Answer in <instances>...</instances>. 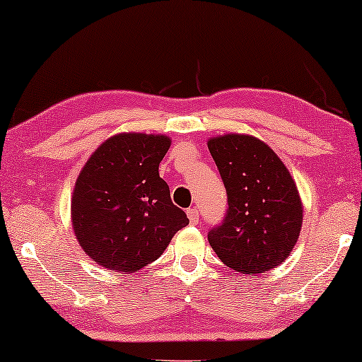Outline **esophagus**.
<instances>
[{
  "mask_svg": "<svg viewBox=\"0 0 362 362\" xmlns=\"http://www.w3.org/2000/svg\"><path fill=\"white\" fill-rule=\"evenodd\" d=\"M186 214L189 217L191 224H197V222H199V211H197L196 207H189V209L186 211Z\"/></svg>",
  "mask_w": 362,
  "mask_h": 362,
  "instance_id": "1",
  "label": "esophagus"
}]
</instances>
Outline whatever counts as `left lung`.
Instances as JSON below:
<instances>
[{
  "label": "left lung",
  "instance_id": "1",
  "mask_svg": "<svg viewBox=\"0 0 362 362\" xmlns=\"http://www.w3.org/2000/svg\"><path fill=\"white\" fill-rule=\"evenodd\" d=\"M227 191L224 221L207 234L232 270L264 274L281 264L298 240L303 204L290 171L259 138L227 133L207 141Z\"/></svg>",
  "mask_w": 362,
  "mask_h": 362
}]
</instances>
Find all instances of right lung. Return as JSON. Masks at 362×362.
Returning a JSON list of instances; mask_svg holds the SVG:
<instances>
[{
  "instance_id": "1",
  "label": "right lung",
  "mask_w": 362,
  "mask_h": 362,
  "mask_svg": "<svg viewBox=\"0 0 362 362\" xmlns=\"http://www.w3.org/2000/svg\"><path fill=\"white\" fill-rule=\"evenodd\" d=\"M170 146L165 135L118 133L83 165L72 192V227L98 265L128 274L140 270L189 224L158 173Z\"/></svg>"
}]
</instances>
